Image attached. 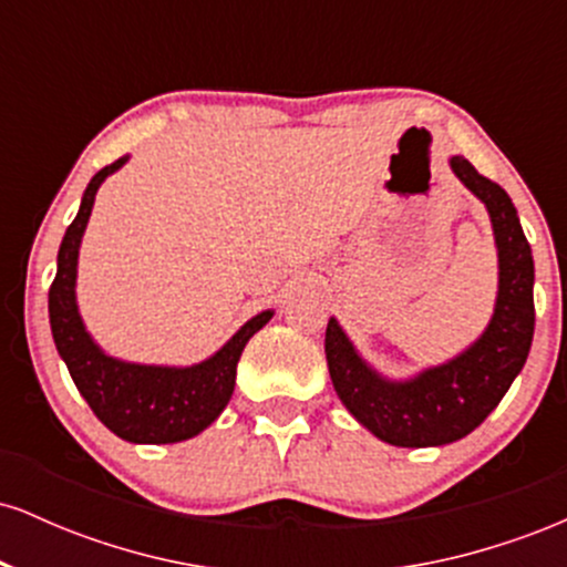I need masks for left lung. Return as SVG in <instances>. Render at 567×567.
<instances>
[{
	"label": "left lung",
	"mask_w": 567,
	"mask_h": 567,
	"mask_svg": "<svg viewBox=\"0 0 567 567\" xmlns=\"http://www.w3.org/2000/svg\"><path fill=\"white\" fill-rule=\"evenodd\" d=\"M451 171L485 205L496 239L498 290L483 333L451 360L392 379L357 351L336 317L324 330V357L338 400L357 424L396 447L451 445L474 432L509 392L533 343L536 271L517 207L470 159L451 157Z\"/></svg>",
	"instance_id": "obj_1"
}]
</instances>
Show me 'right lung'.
Here are the masks:
<instances>
[{
	"mask_svg": "<svg viewBox=\"0 0 567 567\" xmlns=\"http://www.w3.org/2000/svg\"><path fill=\"white\" fill-rule=\"evenodd\" d=\"M122 157L97 171L84 188L80 210L63 234L58 271L50 285V330L71 379L103 426L135 445H167L205 432L234 394L237 362L252 336L275 317V309L250 317L218 351L194 365H146L109 354L90 336L76 301L80 247L95 194L109 175L127 165Z\"/></svg>",
	"mask_w": 567,
	"mask_h": 567,
	"instance_id": "right-lung-1",
	"label": "right lung"
}]
</instances>
